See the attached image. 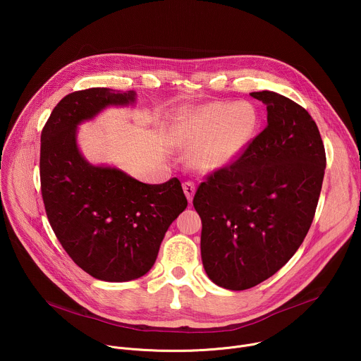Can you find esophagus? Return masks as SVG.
Returning <instances> with one entry per match:
<instances>
[{
	"label": "esophagus",
	"mask_w": 361,
	"mask_h": 361,
	"mask_svg": "<svg viewBox=\"0 0 361 361\" xmlns=\"http://www.w3.org/2000/svg\"><path fill=\"white\" fill-rule=\"evenodd\" d=\"M183 190H184L185 197H187L188 201L191 202V201H192V197H194V192H195V185H194V183L185 181V183L183 184Z\"/></svg>",
	"instance_id": "1"
}]
</instances>
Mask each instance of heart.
Instances as JSON below:
<instances>
[{
	"mask_svg": "<svg viewBox=\"0 0 361 361\" xmlns=\"http://www.w3.org/2000/svg\"><path fill=\"white\" fill-rule=\"evenodd\" d=\"M260 117L247 101L210 102L176 117L177 135L192 147L191 163L202 171H216L235 161L254 138Z\"/></svg>",
	"mask_w": 361,
	"mask_h": 361,
	"instance_id": "obj_1",
	"label": "heart"
}]
</instances>
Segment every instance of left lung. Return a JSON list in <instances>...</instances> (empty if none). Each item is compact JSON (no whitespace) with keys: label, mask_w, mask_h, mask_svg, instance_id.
Listing matches in <instances>:
<instances>
[{"label":"left lung","mask_w":361,"mask_h":361,"mask_svg":"<svg viewBox=\"0 0 361 361\" xmlns=\"http://www.w3.org/2000/svg\"><path fill=\"white\" fill-rule=\"evenodd\" d=\"M267 126L230 166L207 176L192 204L201 260L213 283L247 290L276 274L301 245L322 191L326 151L317 124L293 99L257 91Z\"/></svg>","instance_id":"8db88e82"}]
</instances>
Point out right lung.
<instances>
[{
    "label": "right lung",
    "mask_w": 361,
    "mask_h": 361,
    "mask_svg": "<svg viewBox=\"0 0 361 361\" xmlns=\"http://www.w3.org/2000/svg\"><path fill=\"white\" fill-rule=\"evenodd\" d=\"M134 99V91H74L41 131V194L51 228L71 260L102 281H130L149 271L166 231L187 207L178 178L144 184L117 169L88 164L78 151L77 124Z\"/></svg>",
    "instance_id": "right-lung-1"
}]
</instances>
